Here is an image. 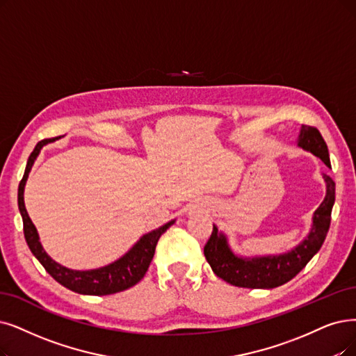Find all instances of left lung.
<instances>
[{"instance_id": "8db88e82", "label": "left lung", "mask_w": 356, "mask_h": 356, "mask_svg": "<svg viewBox=\"0 0 356 356\" xmlns=\"http://www.w3.org/2000/svg\"><path fill=\"white\" fill-rule=\"evenodd\" d=\"M296 146L317 156L327 168L332 169L329 149L314 127H301ZM323 179L325 182V197L312 215L309 232L288 252L245 257L236 254L231 248L227 236L218 229L216 225H213V232L204 245V255L215 275L234 286L250 289H273L293 279L318 252L329 232L336 186L329 175L323 174Z\"/></svg>"}]
</instances>
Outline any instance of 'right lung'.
I'll use <instances>...</instances> for the list:
<instances>
[{"instance_id": "right-lung-1", "label": "right lung", "mask_w": 356, "mask_h": 356, "mask_svg": "<svg viewBox=\"0 0 356 356\" xmlns=\"http://www.w3.org/2000/svg\"><path fill=\"white\" fill-rule=\"evenodd\" d=\"M58 138L61 137L47 138V140L39 141L29 156L23 179L19 184V210L23 218V231H24L26 243L29 245L35 257L39 260V263L45 267L47 272L56 282L61 283L63 286H65L70 291L81 293V295L101 296V295H111V293H117V292L129 289L134 286L136 283H138L146 275L154 255L156 244H158L161 235L168 229V227L175 223V219L169 220L168 223L158 227V229H153L145 234L129 251L122 255V257L104 267L90 268V270H73L52 260L48 255V252L44 250V247H42L36 227L31 220L29 215H27V210L24 206V186H26L27 178H29L31 169L40 153V149Z\"/></svg>"}]
</instances>
